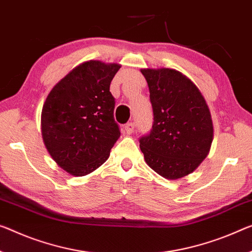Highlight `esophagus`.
Segmentation results:
<instances>
[{
    "label": "esophagus",
    "mask_w": 252,
    "mask_h": 252,
    "mask_svg": "<svg viewBox=\"0 0 252 252\" xmlns=\"http://www.w3.org/2000/svg\"><path fill=\"white\" fill-rule=\"evenodd\" d=\"M134 128H135V125H134V123H128V124H126L125 125V131H126V134H131L134 131Z\"/></svg>",
    "instance_id": "1"
}]
</instances>
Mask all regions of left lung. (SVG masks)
<instances>
[{
    "instance_id": "1",
    "label": "left lung",
    "mask_w": 252,
    "mask_h": 252,
    "mask_svg": "<svg viewBox=\"0 0 252 252\" xmlns=\"http://www.w3.org/2000/svg\"><path fill=\"white\" fill-rule=\"evenodd\" d=\"M153 109L150 134L139 138L145 162L169 180L191 173L213 142L210 108L196 84L173 68H142Z\"/></svg>"
}]
</instances>
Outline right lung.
I'll list each match as a JSON object with an SVG mask.
<instances>
[{
    "instance_id": "add662e5",
    "label": "right lung",
    "mask_w": 252,
    "mask_h": 252,
    "mask_svg": "<svg viewBox=\"0 0 252 252\" xmlns=\"http://www.w3.org/2000/svg\"><path fill=\"white\" fill-rule=\"evenodd\" d=\"M117 63L88 61L50 90L42 106L41 135L50 157L69 175H89L109 158L121 136L110 83Z\"/></svg>"
}]
</instances>
